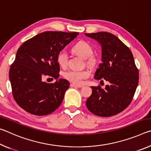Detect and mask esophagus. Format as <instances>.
<instances>
[{
    "mask_svg": "<svg viewBox=\"0 0 151 151\" xmlns=\"http://www.w3.org/2000/svg\"><path fill=\"white\" fill-rule=\"evenodd\" d=\"M70 86H71V87H75V88H81V87H83V86L81 85H75V84L71 83Z\"/></svg>",
    "mask_w": 151,
    "mask_h": 151,
    "instance_id": "obj_1",
    "label": "esophagus"
}]
</instances>
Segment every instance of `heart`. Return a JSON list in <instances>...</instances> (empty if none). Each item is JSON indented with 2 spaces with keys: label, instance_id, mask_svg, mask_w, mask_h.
Listing matches in <instances>:
<instances>
[{
  "label": "heart",
  "instance_id": "obj_1",
  "mask_svg": "<svg viewBox=\"0 0 151 151\" xmlns=\"http://www.w3.org/2000/svg\"><path fill=\"white\" fill-rule=\"evenodd\" d=\"M73 52L81 56L83 58H86V64L89 66H94L96 63V58L93 56V50L91 46L87 42L81 40L73 46L72 48ZM57 60L58 65L62 68H65L67 66L68 55L65 50H60L58 53ZM90 76V72L87 70H69L63 73V76L66 80L75 84H81L85 79Z\"/></svg>",
  "mask_w": 151,
  "mask_h": 151
}]
</instances>
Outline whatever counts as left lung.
Instances as JSON below:
<instances>
[{
	"instance_id": "left-lung-1",
	"label": "left lung",
	"mask_w": 151,
	"mask_h": 151,
	"mask_svg": "<svg viewBox=\"0 0 151 151\" xmlns=\"http://www.w3.org/2000/svg\"><path fill=\"white\" fill-rule=\"evenodd\" d=\"M101 45L102 61L94 78L110 84L104 89L100 85L91 86V95L86 106L95 115H116L131 103L139 83V70L131 50L111 33H85Z\"/></svg>"
}]
</instances>
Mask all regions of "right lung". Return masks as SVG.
<instances>
[{"label":"right lung","instance_id":"1","mask_svg":"<svg viewBox=\"0 0 151 151\" xmlns=\"http://www.w3.org/2000/svg\"><path fill=\"white\" fill-rule=\"evenodd\" d=\"M78 35L76 32H44L27 40L18 49L9 78L14 100L24 111L37 116L47 115L62 103L70 83L58 78L60 66L57 57ZM45 76L57 81L54 83L43 82Z\"/></svg>","mask_w":151,"mask_h":151}]
</instances>
